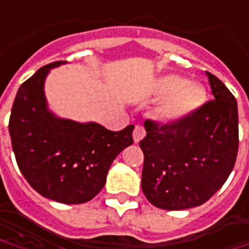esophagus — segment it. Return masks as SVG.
<instances>
[{
  "label": "esophagus",
  "instance_id": "obj_1",
  "mask_svg": "<svg viewBox=\"0 0 249 249\" xmlns=\"http://www.w3.org/2000/svg\"><path fill=\"white\" fill-rule=\"evenodd\" d=\"M133 142L135 143H139V142L146 136V131H144V128L143 126H141V125H136L135 126V129H133Z\"/></svg>",
  "mask_w": 249,
  "mask_h": 249
}]
</instances>
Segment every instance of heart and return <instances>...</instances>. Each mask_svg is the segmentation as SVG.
<instances>
[{"instance_id": "heart-1", "label": "heart", "mask_w": 249, "mask_h": 249, "mask_svg": "<svg viewBox=\"0 0 249 249\" xmlns=\"http://www.w3.org/2000/svg\"><path fill=\"white\" fill-rule=\"evenodd\" d=\"M153 95L162 98L154 108V118L164 125L182 123L196 114L207 102V89L184 75L168 73L153 82Z\"/></svg>"}]
</instances>
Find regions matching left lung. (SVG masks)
Returning <instances> with one entry per match:
<instances>
[{
	"instance_id": "8db88e82",
	"label": "left lung",
	"mask_w": 249,
	"mask_h": 249,
	"mask_svg": "<svg viewBox=\"0 0 249 249\" xmlns=\"http://www.w3.org/2000/svg\"><path fill=\"white\" fill-rule=\"evenodd\" d=\"M213 100L182 123L146 121L142 190L157 208L189 210L208 201L231 174L238 151L236 98L205 71Z\"/></svg>"
}]
</instances>
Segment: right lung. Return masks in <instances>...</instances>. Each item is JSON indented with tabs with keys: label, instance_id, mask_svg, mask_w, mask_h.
Wrapping results in <instances>:
<instances>
[{
	"label": "right lung",
	"instance_id": "obj_1",
	"mask_svg": "<svg viewBox=\"0 0 249 249\" xmlns=\"http://www.w3.org/2000/svg\"><path fill=\"white\" fill-rule=\"evenodd\" d=\"M41 67L23 82L13 102L9 135L19 169L42 197L62 204L90 201L103 189L111 162L133 143V125L113 132L103 125L62 118L48 107Z\"/></svg>",
	"mask_w": 249,
	"mask_h": 249
}]
</instances>
